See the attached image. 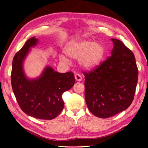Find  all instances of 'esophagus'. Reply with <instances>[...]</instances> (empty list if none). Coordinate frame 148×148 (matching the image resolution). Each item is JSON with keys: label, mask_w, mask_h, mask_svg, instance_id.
<instances>
[{"label": "esophagus", "mask_w": 148, "mask_h": 148, "mask_svg": "<svg viewBox=\"0 0 148 148\" xmlns=\"http://www.w3.org/2000/svg\"><path fill=\"white\" fill-rule=\"evenodd\" d=\"M74 76H75V79H76V81H78V82L82 81V76H81V75H80L79 74L77 73V74H75Z\"/></svg>", "instance_id": "1"}]
</instances>
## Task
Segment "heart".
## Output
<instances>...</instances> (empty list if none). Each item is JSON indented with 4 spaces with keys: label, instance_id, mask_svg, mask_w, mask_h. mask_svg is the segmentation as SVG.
<instances>
[{
    "label": "heart",
    "instance_id": "heart-1",
    "mask_svg": "<svg viewBox=\"0 0 148 148\" xmlns=\"http://www.w3.org/2000/svg\"><path fill=\"white\" fill-rule=\"evenodd\" d=\"M104 47L101 44L89 40L71 42L66 48V53L74 59H79V63L86 69H92L100 64L104 56ZM61 61L68 63L69 59L62 55Z\"/></svg>",
    "mask_w": 148,
    "mask_h": 148
}]
</instances>
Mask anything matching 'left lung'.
I'll list each match as a JSON object with an SVG mask.
<instances>
[{
    "label": "left lung",
    "instance_id": "obj_1",
    "mask_svg": "<svg viewBox=\"0 0 148 148\" xmlns=\"http://www.w3.org/2000/svg\"><path fill=\"white\" fill-rule=\"evenodd\" d=\"M112 56L85 76V98L94 116L108 118L128 108L138 77L134 53L121 41L112 38Z\"/></svg>",
    "mask_w": 148,
    "mask_h": 148
}]
</instances>
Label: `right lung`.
Here are the masks:
<instances>
[{"instance_id": "add662e5", "label": "right lung", "mask_w": 148, "mask_h": 148, "mask_svg": "<svg viewBox=\"0 0 148 148\" xmlns=\"http://www.w3.org/2000/svg\"><path fill=\"white\" fill-rule=\"evenodd\" d=\"M37 41L34 37L30 38L15 55L11 72L12 87L22 111L35 118L49 120L62 112V95L74 86L75 78L73 72L59 73L47 66L39 78L27 79L22 64L29 48Z\"/></svg>"}]
</instances>
